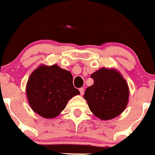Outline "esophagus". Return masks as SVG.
Segmentation results:
<instances>
[{
	"instance_id": "1",
	"label": "esophagus",
	"mask_w": 155,
	"mask_h": 155,
	"mask_svg": "<svg viewBox=\"0 0 155 155\" xmlns=\"http://www.w3.org/2000/svg\"><path fill=\"white\" fill-rule=\"evenodd\" d=\"M79 92H80V94H81V95H83L84 92V89L83 87L79 88Z\"/></svg>"
}]
</instances>
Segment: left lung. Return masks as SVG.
I'll use <instances>...</instances> for the list:
<instances>
[{
    "mask_svg": "<svg viewBox=\"0 0 155 155\" xmlns=\"http://www.w3.org/2000/svg\"><path fill=\"white\" fill-rule=\"evenodd\" d=\"M90 77L94 83L84 95L90 111L103 120L119 116L125 109L129 98V88L123 76L116 69L102 68Z\"/></svg>",
    "mask_w": 155,
    "mask_h": 155,
    "instance_id": "1",
    "label": "left lung"
}]
</instances>
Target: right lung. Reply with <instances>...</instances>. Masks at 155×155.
I'll use <instances>...</instances> for the list:
<instances>
[{
	"label": "right lung",
	"instance_id": "obj_1",
	"mask_svg": "<svg viewBox=\"0 0 155 155\" xmlns=\"http://www.w3.org/2000/svg\"><path fill=\"white\" fill-rule=\"evenodd\" d=\"M33 111L46 119L58 117L71 98L80 92L73 84L71 73L58 65H41L32 73L26 86Z\"/></svg>",
	"mask_w": 155,
	"mask_h": 155
}]
</instances>
